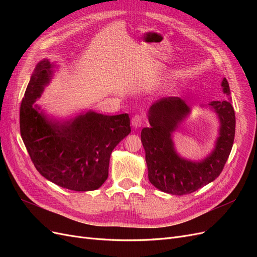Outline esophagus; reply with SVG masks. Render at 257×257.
<instances>
[{
    "mask_svg": "<svg viewBox=\"0 0 257 257\" xmlns=\"http://www.w3.org/2000/svg\"><path fill=\"white\" fill-rule=\"evenodd\" d=\"M143 124V116L139 115V114H135L133 118H132V125L133 127L137 128V127H141Z\"/></svg>",
    "mask_w": 257,
    "mask_h": 257,
    "instance_id": "1",
    "label": "esophagus"
}]
</instances>
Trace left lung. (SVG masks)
<instances>
[{
    "label": "left lung",
    "instance_id": "8db88e82",
    "mask_svg": "<svg viewBox=\"0 0 257 257\" xmlns=\"http://www.w3.org/2000/svg\"><path fill=\"white\" fill-rule=\"evenodd\" d=\"M223 93L229 96V84L224 78ZM220 120V133L213 151L204 160L194 162L179 157L173 133L191 112L185 100L169 96L157 100L148 111L150 127L142 131L148 177L155 188L173 195H185L203 188L220 176L231 151L236 118L230 100L209 104Z\"/></svg>",
    "mask_w": 257,
    "mask_h": 257
}]
</instances>
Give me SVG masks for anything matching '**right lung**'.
<instances>
[{
    "instance_id": "right-lung-1",
    "label": "right lung",
    "mask_w": 257,
    "mask_h": 257,
    "mask_svg": "<svg viewBox=\"0 0 257 257\" xmlns=\"http://www.w3.org/2000/svg\"><path fill=\"white\" fill-rule=\"evenodd\" d=\"M48 59L38 62L20 106V134L35 168L47 180L77 192L98 189L108 178L112 150L131 133L127 113L89 110L64 122L48 119L34 105L52 76Z\"/></svg>"
}]
</instances>
